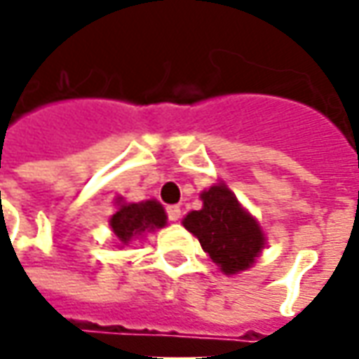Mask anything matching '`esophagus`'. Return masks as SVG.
<instances>
[{
  "label": "esophagus",
  "instance_id": "34e87169",
  "mask_svg": "<svg viewBox=\"0 0 359 359\" xmlns=\"http://www.w3.org/2000/svg\"><path fill=\"white\" fill-rule=\"evenodd\" d=\"M165 213H168V221H172V223L180 221V217H182V209L177 208V205H170V208L165 209Z\"/></svg>",
  "mask_w": 359,
  "mask_h": 359
}]
</instances>
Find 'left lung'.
I'll return each mask as SVG.
<instances>
[{
    "mask_svg": "<svg viewBox=\"0 0 359 359\" xmlns=\"http://www.w3.org/2000/svg\"><path fill=\"white\" fill-rule=\"evenodd\" d=\"M203 208L187 213L184 227L194 233L203 251L225 275L249 269L264 247L259 223L239 205L237 197L223 184L201 194Z\"/></svg>",
    "mask_w": 359,
    "mask_h": 359,
    "instance_id": "obj_1",
    "label": "left lung"
}]
</instances>
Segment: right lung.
Instances as JSON below:
<instances>
[{"label":"right lung","instance_id":"right-lung-1","mask_svg":"<svg viewBox=\"0 0 359 359\" xmlns=\"http://www.w3.org/2000/svg\"><path fill=\"white\" fill-rule=\"evenodd\" d=\"M165 225V211L158 201L142 203H120L118 211L110 217V227L118 239L128 243L132 237L146 231L160 229Z\"/></svg>","mask_w":359,"mask_h":359}]
</instances>
